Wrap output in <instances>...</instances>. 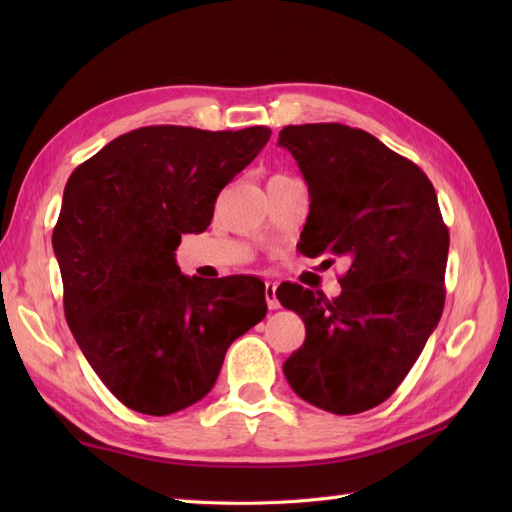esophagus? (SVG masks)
<instances>
[{
  "label": "esophagus",
  "instance_id": "esophagus-1",
  "mask_svg": "<svg viewBox=\"0 0 512 512\" xmlns=\"http://www.w3.org/2000/svg\"><path fill=\"white\" fill-rule=\"evenodd\" d=\"M266 303L270 310L279 308V299H277V284L275 281H266Z\"/></svg>",
  "mask_w": 512,
  "mask_h": 512
}]
</instances>
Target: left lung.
<instances>
[{"label": "left lung", "mask_w": 512, "mask_h": 512, "mask_svg": "<svg viewBox=\"0 0 512 512\" xmlns=\"http://www.w3.org/2000/svg\"><path fill=\"white\" fill-rule=\"evenodd\" d=\"M279 145L308 182L301 253L350 262L332 301L299 284L279 286L281 306L306 323L284 374L310 405L352 416L394 394L436 330L449 228L424 171L363 129L288 125Z\"/></svg>", "instance_id": "left-lung-1"}]
</instances>
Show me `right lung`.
<instances>
[{"label": "right lung", "instance_id": "1", "mask_svg": "<svg viewBox=\"0 0 512 512\" xmlns=\"http://www.w3.org/2000/svg\"><path fill=\"white\" fill-rule=\"evenodd\" d=\"M270 138L268 127L206 132L151 125L72 171L52 248L63 310L83 356L125 407L169 416L213 389L231 343L266 317L255 277L180 273L184 233Z\"/></svg>", "mask_w": 512, "mask_h": 512}]
</instances>
